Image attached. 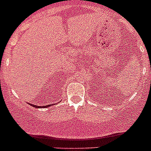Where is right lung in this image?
I'll return each instance as SVG.
<instances>
[{
  "mask_svg": "<svg viewBox=\"0 0 151 151\" xmlns=\"http://www.w3.org/2000/svg\"><path fill=\"white\" fill-rule=\"evenodd\" d=\"M29 104L31 105L32 106H33V107L35 108H46V107H48V106H51V105H46V106H36V105H34V104Z\"/></svg>",
  "mask_w": 151,
  "mask_h": 151,
  "instance_id": "right-lung-1",
  "label": "right lung"
}]
</instances>
